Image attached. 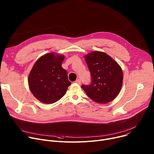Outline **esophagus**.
Returning a JSON list of instances; mask_svg holds the SVG:
<instances>
[{
	"instance_id": "obj_1",
	"label": "esophagus",
	"mask_w": 154,
	"mask_h": 154,
	"mask_svg": "<svg viewBox=\"0 0 154 154\" xmlns=\"http://www.w3.org/2000/svg\"><path fill=\"white\" fill-rule=\"evenodd\" d=\"M75 82H76V83L78 84V85H80L81 84V80L79 79H78L75 81Z\"/></svg>"
}]
</instances>
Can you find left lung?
Masks as SVG:
<instances>
[{
    "mask_svg": "<svg viewBox=\"0 0 154 154\" xmlns=\"http://www.w3.org/2000/svg\"><path fill=\"white\" fill-rule=\"evenodd\" d=\"M91 75V82L82 85L87 96L100 103L113 100L119 94L123 83V75L121 67L107 54L94 51L85 56Z\"/></svg>",
    "mask_w": 154,
    "mask_h": 154,
    "instance_id": "left-lung-1",
    "label": "left lung"
}]
</instances>
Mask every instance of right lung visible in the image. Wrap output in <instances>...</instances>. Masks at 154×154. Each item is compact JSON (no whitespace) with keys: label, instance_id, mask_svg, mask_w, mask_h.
I'll return each mask as SVG.
<instances>
[{"label":"right lung","instance_id":"obj_1","mask_svg":"<svg viewBox=\"0 0 154 154\" xmlns=\"http://www.w3.org/2000/svg\"><path fill=\"white\" fill-rule=\"evenodd\" d=\"M64 56L47 54L34 65L28 84L34 96L45 103H53L65 94L71 82L66 71L62 67Z\"/></svg>","mask_w":154,"mask_h":154}]
</instances>
